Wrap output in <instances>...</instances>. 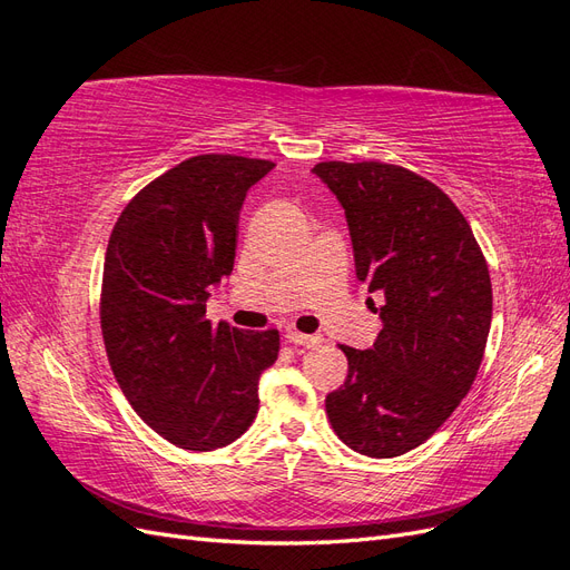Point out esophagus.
I'll return each instance as SVG.
<instances>
[{"label": "esophagus", "mask_w": 570, "mask_h": 570, "mask_svg": "<svg viewBox=\"0 0 570 570\" xmlns=\"http://www.w3.org/2000/svg\"><path fill=\"white\" fill-rule=\"evenodd\" d=\"M285 337H287L289 344H295V347H316V344L323 342L321 335H304V333H297V331L287 333Z\"/></svg>", "instance_id": "esophagus-1"}]
</instances>
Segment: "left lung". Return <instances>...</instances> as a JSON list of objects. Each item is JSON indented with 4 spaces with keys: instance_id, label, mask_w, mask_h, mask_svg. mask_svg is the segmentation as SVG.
<instances>
[{
    "instance_id": "8db88e82",
    "label": "left lung",
    "mask_w": 570,
    "mask_h": 570,
    "mask_svg": "<svg viewBox=\"0 0 570 570\" xmlns=\"http://www.w3.org/2000/svg\"><path fill=\"white\" fill-rule=\"evenodd\" d=\"M314 174L347 214L356 278L385 297L373 350L340 347L347 381L325 396L327 421L358 454L402 456L475 381L492 323L485 254L456 204L404 166L321 161Z\"/></svg>"
}]
</instances>
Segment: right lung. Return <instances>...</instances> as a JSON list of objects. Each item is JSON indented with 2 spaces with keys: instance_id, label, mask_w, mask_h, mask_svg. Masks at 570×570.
<instances>
[{
  "instance_id": "obj_1",
  "label": "right lung",
  "mask_w": 570,
  "mask_h": 570,
  "mask_svg": "<svg viewBox=\"0 0 570 570\" xmlns=\"http://www.w3.org/2000/svg\"><path fill=\"white\" fill-rule=\"evenodd\" d=\"M273 161L199 154L154 178L120 212L101 275L111 371L154 433L187 452L235 442L258 411V375L281 333L206 318L209 285L235 264L247 189Z\"/></svg>"
}]
</instances>
